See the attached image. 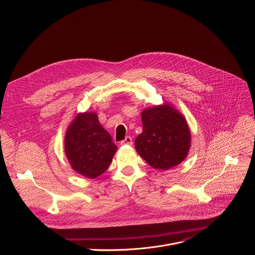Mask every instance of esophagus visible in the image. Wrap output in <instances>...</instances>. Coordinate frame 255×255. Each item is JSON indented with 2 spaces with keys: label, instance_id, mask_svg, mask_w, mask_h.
<instances>
[{
  "label": "esophagus",
  "instance_id": "34e87169",
  "mask_svg": "<svg viewBox=\"0 0 255 255\" xmlns=\"http://www.w3.org/2000/svg\"><path fill=\"white\" fill-rule=\"evenodd\" d=\"M121 145H132L133 142H132V138L130 136H127L124 140H122L121 142Z\"/></svg>",
  "mask_w": 255,
  "mask_h": 255
}]
</instances>
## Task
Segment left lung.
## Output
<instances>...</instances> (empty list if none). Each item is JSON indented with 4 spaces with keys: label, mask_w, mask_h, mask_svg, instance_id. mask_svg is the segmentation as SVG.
I'll list each match as a JSON object with an SVG mask.
<instances>
[{
    "label": "left lung",
    "mask_w": 255,
    "mask_h": 255,
    "mask_svg": "<svg viewBox=\"0 0 255 255\" xmlns=\"http://www.w3.org/2000/svg\"><path fill=\"white\" fill-rule=\"evenodd\" d=\"M142 133L135 139L137 153L151 167L167 170L183 162L191 147L186 118L169 103L144 109Z\"/></svg>",
    "instance_id": "obj_1"
}]
</instances>
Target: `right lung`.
<instances>
[{"label":"right lung","instance_id":"add662e5","mask_svg":"<svg viewBox=\"0 0 255 255\" xmlns=\"http://www.w3.org/2000/svg\"><path fill=\"white\" fill-rule=\"evenodd\" d=\"M66 158L78 173L96 178L110 165L117 146L95 112L79 113L64 136Z\"/></svg>","mask_w":255,"mask_h":255}]
</instances>
